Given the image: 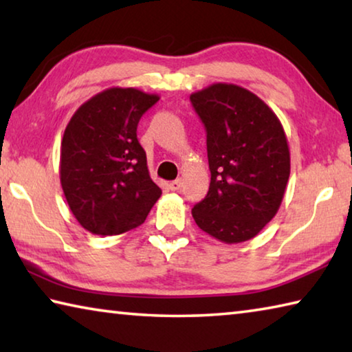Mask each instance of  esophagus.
Wrapping results in <instances>:
<instances>
[{"mask_svg": "<svg viewBox=\"0 0 352 352\" xmlns=\"http://www.w3.org/2000/svg\"><path fill=\"white\" fill-rule=\"evenodd\" d=\"M182 186H183V180H182V178H177V180H174V182H170V183H169V188H170L172 190H178V189H182Z\"/></svg>", "mask_w": 352, "mask_h": 352, "instance_id": "esophagus-1", "label": "esophagus"}]
</instances>
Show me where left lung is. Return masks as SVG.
<instances>
[{
    "label": "left lung",
    "instance_id": "8db88e82",
    "mask_svg": "<svg viewBox=\"0 0 352 352\" xmlns=\"http://www.w3.org/2000/svg\"><path fill=\"white\" fill-rule=\"evenodd\" d=\"M206 129L211 183L192 208L200 230L225 243L253 239L275 217L290 175L283 124L254 93L212 83L190 94Z\"/></svg>",
    "mask_w": 352,
    "mask_h": 352
}]
</instances>
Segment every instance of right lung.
Returning <instances> with one entry per match:
<instances>
[{
  "instance_id": "add662e5",
  "label": "right lung",
  "mask_w": 352,
  "mask_h": 352,
  "mask_svg": "<svg viewBox=\"0 0 352 352\" xmlns=\"http://www.w3.org/2000/svg\"><path fill=\"white\" fill-rule=\"evenodd\" d=\"M158 94L113 87L76 110L60 147V183L73 216L98 236L144 222L162 195L148 175L136 127Z\"/></svg>"
}]
</instances>
